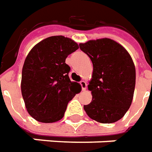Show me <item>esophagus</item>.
Instances as JSON below:
<instances>
[{"label": "esophagus", "instance_id": "34e87169", "mask_svg": "<svg viewBox=\"0 0 152 152\" xmlns=\"http://www.w3.org/2000/svg\"><path fill=\"white\" fill-rule=\"evenodd\" d=\"M80 84L82 86V89H83V91H85L86 89H87V83L85 81H81L80 82Z\"/></svg>", "mask_w": 152, "mask_h": 152}]
</instances>
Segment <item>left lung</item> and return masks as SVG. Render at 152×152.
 Returning <instances> with one entry per match:
<instances>
[{"label": "left lung", "instance_id": "left-lung-1", "mask_svg": "<svg viewBox=\"0 0 152 152\" xmlns=\"http://www.w3.org/2000/svg\"><path fill=\"white\" fill-rule=\"evenodd\" d=\"M79 47L91 59L93 71L88 88L92 100L83 105L91 119L111 124L122 119L133 101L136 69L124 47L110 38L90 40Z\"/></svg>", "mask_w": 152, "mask_h": 152}]
</instances>
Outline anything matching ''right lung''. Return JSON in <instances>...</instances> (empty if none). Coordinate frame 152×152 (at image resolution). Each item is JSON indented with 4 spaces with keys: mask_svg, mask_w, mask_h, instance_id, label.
I'll list each match as a JSON object with an SVG mask.
<instances>
[{
    "mask_svg": "<svg viewBox=\"0 0 152 152\" xmlns=\"http://www.w3.org/2000/svg\"><path fill=\"white\" fill-rule=\"evenodd\" d=\"M78 49L74 40L52 36L36 44L28 54L22 69L21 92L27 111L42 123H54L64 115L69 102L80 84L69 78L67 56Z\"/></svg>",
    "mask_w": 152,
    "mask_h": 152,
    "instance_id": "1",
    "label": "right lung"
}]
</instances>
